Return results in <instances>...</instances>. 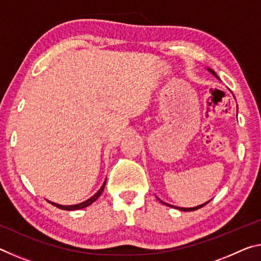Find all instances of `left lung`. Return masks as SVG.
<instances>
[{"mask_svg": "<svg viewBox=\"0 0 261 261\" xmlns=\"http://www.w3.org/2000/svg\"><path fill=\"white\" fill-rule=\"evenodd\" d=\"M207 71H208V72H211L212 74H213V76H214V77H216V78H218V79H220V78L218 77V74H216V73H215V71H214V70H212L211 68H207ZM158 199H159V198H158ZM159 201H160V202H162V204H163V205H166V206H169V207H173V208H176V210H179V211H183V212H191V211H196V210H199V208H201V207H202V206H205L206 204H208V202H210V200H208V201H206V202H205V204L198 205V206H196V207H188V208H185V207H177V206H174V205H169V204H167V202H165V201H162V200H160V199H159Z\"/></svg>", "mask_w": 261, "mask_h": 261, "instance_id": "obj_1", "label": "left lung"}]
</instances>
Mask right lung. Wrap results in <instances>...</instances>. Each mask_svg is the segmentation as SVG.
<instances>
[{
  "label": "right lung",
  "mask_w": 261,
  "mask_h": 261,
  "mask_svg": "<svg viewBox=\"0 0 261 261\" xmlns=\"http://www.w3.org/2000/svg\"><path fill=\"white\" fill-rule=\"evenodd\" d=\"M106 180L107 179H105V182H103V184H102V187L100 188V190L98 192H96L95 194H93V196H92L90 199H87V200H85V201H83V202H81V204H77V205H69V206H65V205H60V204H56V202H53V201H49V200H47L48 202H50L51 205H54L55 207H57V208H61V210H64V211H76V210H82V208H85V207H87V206H90L91 204H93V202L98 199V198L101 196V193L103 192V189H105V187H106Z\"/></svg>",
  "instance_id": "obj_1"
}]
</instances>
